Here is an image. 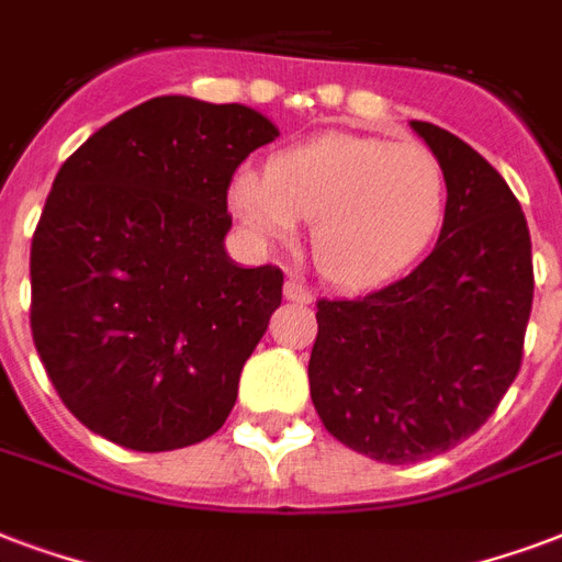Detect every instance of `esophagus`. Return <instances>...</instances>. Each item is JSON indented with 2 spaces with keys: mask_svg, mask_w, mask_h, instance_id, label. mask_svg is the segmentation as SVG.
Returning a JSON list of instances; mask_svg holds the SVG:
<instances>
[{
  "mask_svg": "<svg viewBox=\"0 0 562 562\" xmlns=\"http://www.w3.org/2000/svg\"><path fill=\"white\" fill-rule=\"evenodd\" d=\"M284 299H290V302H302V305H307V302H311V290H307L305 284H302V281H299V278H286L284 281Z\"/></svg>",
  "mask_w": 562,
  "mask_h": 562,
  "instance_id": "34e87169",
  "label": "esophagus"
}]
</instances>
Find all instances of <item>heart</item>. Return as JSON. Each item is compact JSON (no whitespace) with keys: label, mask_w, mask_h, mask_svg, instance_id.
Segmentation results:
<instances>
[{"label":"heart","mask_w":562,"mask_h":562,"mask_svg":"<svg viewBox=\"0 0 562 562\" xmlns=\"http://www.w3.org/2000/svg\"><path fill=\"white\" fill-rule=\"evenodd\" d=\"M231 206L260 239H286L311 222L319 276L364 290L406 272L436 239L447 177L420 142L326 133L272 156L266 175H236Z\"/></svg>","instance_id":"obj_1"}]
</instances>
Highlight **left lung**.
<instances>
[{"instance_id":"left-lung-1","label":"left lung","mask_w":562,"mask_h":562,"mask_svg":"<svg viewBox=\"0 0 562 562\" xmlns=\"http://www.w3.org/2000/svg\"><path fill=\"white\" fill-rule=\"evenodd\" d=\"M447 177L432 255L394 284L316 302L307 361L323 426L379 462L445 453L486 424L521 367L533 305L530 231L474 147L412 121Z\"/></svg>"}]
</instances>
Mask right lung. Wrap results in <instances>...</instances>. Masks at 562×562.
Segmentation results:
<instances>
[{"mask_svg":"<svg viewBox=\"0 0 562 562\" xmlns=\"http://www.w3.org/2000/svg\"><path fill=\"white\" fill-rule=\"evenodd\" d=\"M276 138L248 105L154 97L58 168L32 236V337L91 432L159 453L222 429L284 286L227 257V186Z\"/></svg>","mask_w":562,"mask_h":562,"instance_id":"right-lung-1","label":"right lung"}]
</instances>
